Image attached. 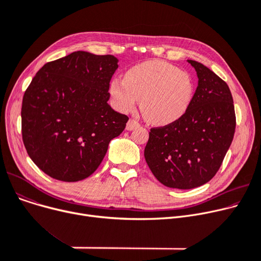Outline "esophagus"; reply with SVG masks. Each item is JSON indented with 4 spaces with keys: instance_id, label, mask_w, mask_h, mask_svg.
I'll list each match as a JSON object with an SVG mask.
<instances>
[{
    "instance_id": "obj_1",
    "label": "esophagus",
    "mask_w": 261,
    "mask_h": 261,
    "mask_svg": "<svg viewBox=\"0 0 261 261\" xmlns=\"http://www.w3.org/2000/svg\"><path fill=\"white\" fill-rule=\"evenodd\" d=\"M138 127H140L139 121H136L135 119H129V121L127 122L126 129L129 130V131H131V130H133V129H135V128H138Z\"/></svg>"
}]
</instances>
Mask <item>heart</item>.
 Here are the masks:
<instances>
[{"instance_id": "1", "label": "heart", "mask_w": 261, "mask_h": 261, "mask_svg": "<svg viewBox=\"0 0 261 261\" xmlns=\"http://www.w3.org/2000/svg\"><path fill=\"white\" fill-rule=\"evenodd\" d=\"M195 92L193 77L163 60H149L132 66L125 79L114 78L110 94L123 113L134 111L141 100L145 118L155 125L180 119L191 103Z\"/></svg>"}]
</instances>
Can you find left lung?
Segmentation results:
<instances>
[{"mask_svg": "<svg viewBox=\"0 0 261 261\" xmlns=\"http://www.w3.org/2000/svg\"><path fill=\"white\" fill-rule=\"evenodd\" d=\"M198 87L187 112L174 122L151 128L145 160L170 188L191 189L211 181L234 139L236 115L226 82L200 62L188 60Z\"/></svg>", "mask_w": 261, "mask_h": 261, "instance_id": "obj_1", "label": "left lung"}]
</instances>
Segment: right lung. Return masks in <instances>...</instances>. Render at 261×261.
Segmentation results:
<instances>
[{
  "mask_svg": "<svg viewBox=\"0 0 261 261\" xmlns=\"http://www.w3.org/2000/svg\"><path fill=\"white\" fill-rule=\"evenodd\" d=\"M118 60L74 51L47 62L26 89L22 139L36 165L53 179L77 182L102 162L110 141L129 117L110 107V81Z\"/></svg>",
  "mask_w": 261,
  "mask_h": 261,
  "instance_id": "obj_1",
  "label": "right lung"
}]
</instances>
